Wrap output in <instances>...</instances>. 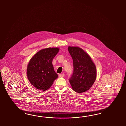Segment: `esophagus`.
<instances>
[{
    "mask_svg": "<svg viewBox=\"0 0 126 126\" xmlns=\"http://www.w3.org/2000/svg\"><path fill=\"white\" fill-rule=\"evenodd\" d=\"M64 76H65V74H64V73H61V74H60L59 75V77L60 78L63 77Z\"/></svg>",
    "mask_w": 126,
    "mask_h": 126,
    "instance_id": "esophagus-1",
    "label": "esophagus"
}]
</instances>
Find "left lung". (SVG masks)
<instances>
[{
	"label": "left lung",
	"instance_id": "left-lung-1",
	"mask_svg": "<svg viewBox=\"0 0 126 126\" xmlns=\"http://www.w3.org/2000/svg\"><path fill=\"white\" fill-rule=\"evenodd\" d=\"M73 63V73L69 82L74 91L82 93L89 90L96 78V70L91 57L77 47H68Z\"/></svg>",
	"mask_w": 126,
	"mask_h": 126
}]
</instances>
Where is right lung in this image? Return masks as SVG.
<instances>
[{"label":"right lung","instance_id":"obj_1","mask_svg":"<svg viewBox=\"0 0 126 126\" xmlns=\"http://www.w3.org/2000/svg\"><path fill=\"white\" fill-rule=\"evenodd\" d=\"M59 51L58 47L46 48L40 50L31 58L27 66V76L35 88L46 91L58 77L52 61Z\"/></svg>","mask_w":126,"mask_h":126}]
</instances>
